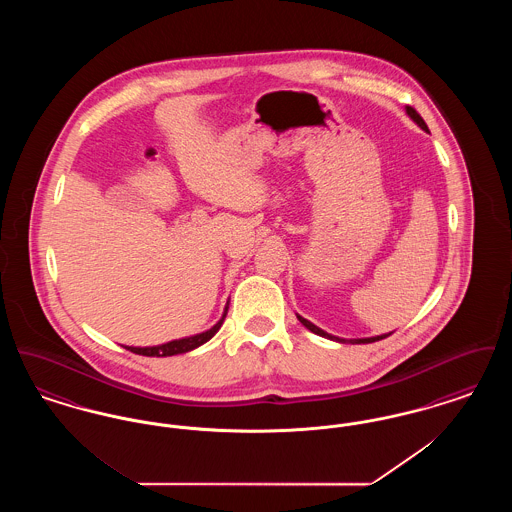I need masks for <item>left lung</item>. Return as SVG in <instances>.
I'll return each instance as SVG.
<instances>
[{
	"instance_id": "left-lung-1",
	"label": "left lung",
	"mask_w": 512,
	"mask_h": 512,
	"mask_svg": "<svg viewBox=\"0 0 512 512\" xmlns=\"http://www.w3.org/2000/svg\"><path fill=\"white\" fill-rule=\"evenodd\" d=\"M407 115L413 119L422 130H426L428 132V126H426V122H424V119L414 111L413 107H407ZM297 318H299V322L307 328V330H311L313 334H318V336H322V338H328V340H334V341H340V343H345L347 340H341V338H336V336H332V334H328V332H324V330H320L318 326H315L313 322H309L307 318L299 317L297 315ZM391 334V332H390ZM390 334H382V336H376V338H361V340H349L351 343H372V341H378V340H384V338H388Z\"/></svg>"
}]
</instances>
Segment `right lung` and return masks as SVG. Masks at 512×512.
I'll return each instance as SVG.
<instances>
[{
	"mask_svg": "<svg viewBox=\"0 0 512 512\" xmlns=\"http://www.w3.org/2000/svg\"><path fill=\"white\" fill-rule=\"evenodd\" d=\"M226 313H228V307L224 309V315H222V318H220L219 322H217L211 330L201 332V334L192 336V338L169 341V343L155 345V347H126V349L132 351V353H136V355H146V357H171V355H178V353H188V351H192L195 347L203 345L205 341L211 340V338L219 332V328L222 326L224 318H226Z\"/></svg>",
	"mask_w": 512,
	"mask_h": 512,
	"instance_id": "obj_1",
	"label": "right lung"
}]
</instances>
